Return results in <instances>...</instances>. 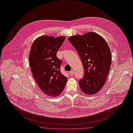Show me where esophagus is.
I'll return each instance as SVG.
<instances>
[{
	"mask_svg": "<svg viewBox=\"0 0 133 133\" xmlns=\"http://www.w3.org/2000/svg\"><path fill=\"white\" fill-rule=\"evenodd\" d=\"M74 71H70V72H69V74H70V75L73 76V75H74Z\"/></svg>",
	"mask_w": 133,
	"mask_h": 133,
	"instance_id": "esophagus-1",
	"label": "esophagus"
}]
</instances>
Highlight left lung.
<instances>
[{
	"instance_id": "1",
	"label": "left lung",
	"mask_w": 133,
	"mask_h": 133,
	"mask_svg": "<svg viewBox=\"0 0 133 133\" xmlns=\"http://www.w3.org/2000/svg\"><path fill=\"white\" fill-rule=\"evenodd\" d=\"M68 40L75 48L84 68L79 87L84 93L94 95L107 80L112 62L110 49L104 39L92 32L72 36Z\"/></svg>"
}]
</instances>
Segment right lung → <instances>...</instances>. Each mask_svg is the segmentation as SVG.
<instances>
[{"mask_svg": "<svg viewBox=\"0 0 133 133\" xmlns=\"http://www.w3.org/2000/svg\"><path fill=\"white\" fill-rule=\"evenodd\" d=\"M65 38L64 36L39 37L32 44L29 54L34 79L41 90L51 97L60 95L68 81L67 77L60 71L62 61L56 57Z\"/></svg>", "mask_w": 133, "mask_h": 133, "instance_id": "right-lung-1", "label": "right lung"}]
</instances>
